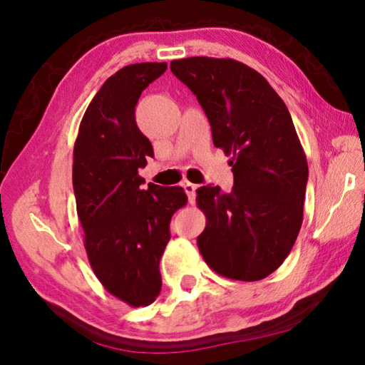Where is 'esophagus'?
<instances>
[{"mask_svg":"<svg viewBox=\"0 0 365 365\" xmlns=\"http://www.w3.org/2000/svg\"><path fill=\"white\" fill-rule=\"evenodd\" d=\"M182 187L185 190V193H187V196H188V201L191 202V205H193L195 200H196V188H197V185L191 183V182H183Z\"/></svg>","mask_w":365,"mask_h":365,"instance_id":"1","label":"esophagus"}]
</instances>
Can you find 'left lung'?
Here are the masks:
<instances>
[{
    "label": "left lung",
    "mask_w": 365,
    "mask_h": 365,
    "mask_svg": "<svg viewBox=\"0 0 365 365\" xmlns=\"http://www.w3.org/2000/svg\"><path fill=\"white\" fill-rule=\"evenodd\" d=\"M170 71L205 109L214 146L232 156L230 193L211 185L196 190L206 215L201 256L227 279H265L285 261L302 224L309 170L292 115L261 73L235 59H175Z\"/></svg>",
    "instance_id": "1"
}]
</instances>
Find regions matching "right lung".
I'll return each mask as SVG.
<instances>
[{
    "mask_svg": "<svg viewBox=\"0 0 365 365\" xmlns=\"http://www.w3.org/2000/svg\"><path fill=\"white\" fill-rule=\"evenodd\" d=\"M165 69V63H140L110 76L86 108L73 145L72 183L86 256L101 285L132 307L159 296L170 219L188 201L182 187L145 188L138 175L154 153L135 106Z\"/></svg>",
    "mask_w": 365,
    "mask_h": 365,
    "instance_id": "1",
    "label": "right lung"
}]
</instances>
